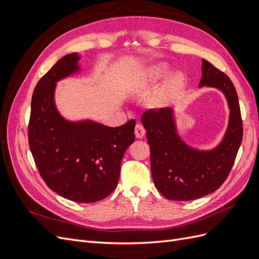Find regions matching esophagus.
<instances>
[{
	"label": "esophagus",
	"mask_w": 259,
	"mask_h": 259,
	"mask_svg": "<svg viewBox=\"0 0 259 259\" xmlns=\"http://www.w3.org/2000/svg\"><path fill=\"white\" fill-rule=\"evenodd\" d=\"M135 135H136L137 138H143L146 135V130L144 128L143 124H140V123L136 124V126H135Z\"/></svg>",
	"instance_id": "1"
}]
</instances>
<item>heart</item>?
Listing matches in <instances>:
<instances>
[{"label":"heart","mask_w":259,"mask_h":259,"mask_svg":"<svg viewBox=\"0 0 259 259\" xmlns=\"http://www.w3.org/2000/svg\"><path fill=\"white\" fill-rule=\"evenodd\" d=\"M168 73L166 65H156L153 67L143 68L137 74L135 86H140L149 82H155ZM184 85V75L180 72L173 73L162 88L156 92L150 100V106L156 109L167 107L170 101L182 90Z\"/></svg>","instance_id":"b5f03b06"}]
</instances>
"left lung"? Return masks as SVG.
<instances>
[{
  "mask_svg": "<svg viewBox=\"0 0 259 259\" xmlns=\"http://www.w3.org/2000/svg\"><path fill=\"white\" fill-rule=\"evenodd\" d=\"M202 86L221 91L230 110L226 134L211 150H198L180 138L171 108L150 109L142 116L150 146L153 183L168 200L190 201L217 190L228 177L241 146L243 125L233 83L221 70L202 59L199 88Z\"/></svg>",
  "mask_w": 259,
  "mask_h": 259,
  "instance_id": "left-lung-1",
  "label": "left lung"
}]
</instances>
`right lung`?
Returning <instances> with one entry per match:
<instances>
[{"mask_svg": "<svg viewBox=\"0 0 259 259\" xmlns=\"http://www.w3.org/2000/svg\"><path fill=\"white\" fill-rule=\"evenodd\" d=\"M79 54L60 58L33 91L28 139L41 177L68 200L92 203L105 199L117 185L121 162L135 142V120L109 127L92 120L71 122L55 105L56 83L80 72Z\"/></svg>", "mask_w": 259, "mask_h": 259, "instance_id": "add662e5", "label": "right lung"}]
</instances>
